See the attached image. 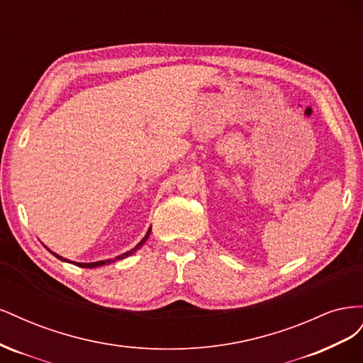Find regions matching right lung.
<instances>
[{"label": "right lung", "instance_id": "add662e5", "mask_svg": "<svg viewBox=\"0 0 363 363\" xmlns=\"http://www.w3.org/2000/svg\"><path fill=\"white\" fill-rule=\"evenodd\" d=\"M150 233H151V227L148 228V232H147V235L144 236V239L140 240V242L135 247V248H131L130 251H127V252H124V255H121V256H116L115 259H108V260H98V262H91V263H79V262H71V260H68V259H65V257H62V256H59V255H56V252H52L51 250V255H54L56 256L57 259H60V260H63V262H71V263H74V265H77V267H80V268H98V267H103V265H107V263H112V262H115V260H121V259H124V257H128V256H131L133 255L135 251H138L142 245H144L145 242H147V239L150 238Z\"/></svg>", "mask_w": 363, "mask_h": 363}]
</instances>
